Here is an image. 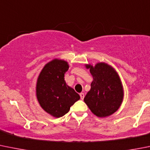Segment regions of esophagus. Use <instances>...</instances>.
Segmentation results:
<instances>
[{
    "label": "esophagus",
    "instance_id": "obj_1",
    "mask_svg": "<svg viewBox=\"0 0 150 150\" xmlns=\"http://www.w3.org/2000/svg\"><path fill=\"white\" fill-rule=\"evenodd\" d=\"M80 96H81V100H83V99L84 98V94H83V92H81V93L80 94Z\"/></svg>",
    "mask_w": 150,
    "mask_h": 150
}]
</instances>
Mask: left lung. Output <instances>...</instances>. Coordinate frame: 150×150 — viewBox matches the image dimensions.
I'll list each match as a JSON object with an SVG mask.
<instances>
[{"instance_id":"1","label":"left lung","mask_w":150,"mask_h":150,"mask_svg":"<svg viewBox=\"0 0 150 150\" xmlns=\"http://www.w3.org/2000/svg\"><path fill=\"white\" fill-rule=\"evenodd\" d=\"M85 67L89 69L93 81L83 100L96 116L108 117L119 109L124 99L121 78L115 69L106 63L86 64Z\"/></svg>"}]
</instances>
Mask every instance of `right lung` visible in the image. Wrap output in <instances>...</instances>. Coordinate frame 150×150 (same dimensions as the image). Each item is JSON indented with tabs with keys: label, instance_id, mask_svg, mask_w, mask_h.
I'll return each mask as SVG.
<instances>
[{
	"label": "right lung",
	"instance_id": "obj_1",
	"mask_svg": "<svg viewBox=\"0 0 150 150\" xmlns=\"http://www.w3.org/2000/svg\"><path fill=\"white\" fill-rule=\"evenodd\" d=\"M68 69L67 61L55 58L43 67L37 80L38 101L44 111L54 117L64 116L80 99L79 95L66 83L64 74Z\"/></svg>",
	"mask_w": 150,
	"mask_h": 150
}]
</instances>
